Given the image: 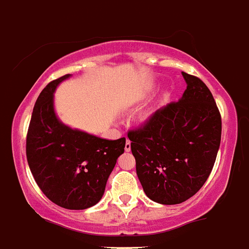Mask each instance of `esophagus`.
I'll list each match as a JSON object with an SVG mask.
<instances>
[{"label":"esophagus","instance_id":"esophagus-1","mask_svg":"<svg viewBox=\"0 0 249 249\" xmlns=\"http://www.w3.org/2000/svg\"><path fill=\"white\" fill-rule=\"evenodd\" d=\"M124 149H126L127 152L131 151V141H129V140L126 141V144H124Z\"/></svg>","mask_w":249,"mask_h":249}]
</instances>
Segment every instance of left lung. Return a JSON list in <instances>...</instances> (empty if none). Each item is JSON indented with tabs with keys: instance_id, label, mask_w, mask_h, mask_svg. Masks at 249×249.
Wrapping results in <instances>:
<instances>
[{
	"instance_id": "left-lung-1",
	"label": "left lung",
	"mask_w": 249,
	"mask_h": 249,
	"mask_svg": "<svg viewBox=\"0 0 249 249\" xmlns=\"http://www.w3.org/2000/svg\"><path fill=\"white\" fill-rule=\"evenodd\" d=\"M182 74L187 89L181 100L127 133L144 193L160 204L182 203L201 190L221 143V113L212 93L198 77Z\"/></svg>"
}]
</instances>
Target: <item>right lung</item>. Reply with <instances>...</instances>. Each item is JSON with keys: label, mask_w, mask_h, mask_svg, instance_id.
I'll return each mask as SVG.
<instances>
[{"label": "right lung", "mask_w": 249, "mask_h": 249, "mask_svg": "<svg viewBox=\"0 0 249 249\" xmlns=\"http://www.w3.org/2000/svg\"><path fill=\"white\" fill-rule=\"evenodd\" d=\"M70 74L48 83L35 103L26 138V156L37 186L50 201L67 210L100 202L126 138L108 141L59 122L53 92Z\"/></svg>", "instance_id": "1"}]
</instances>
